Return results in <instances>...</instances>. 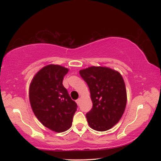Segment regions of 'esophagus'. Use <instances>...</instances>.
<instances>
[{"label":"esophagus","instance_id":"34e87169","mask_svg":"<svg viewBox=\"0 0 161 161\" xmlns=\"http://www.w3.org/2000/svg\"><path fill=\"white\" fill-rule=\"evenodd\" d=\"M76 102H77V104H80V102H81V99H78L77 101H76Z\"/></svg>","mask_w":161,"mask_h":161}]
</instances>
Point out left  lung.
I'll return each mask as SVG.
<instances>
[{"label": "left lung", "mask_w": 161, "mask_h": 161, "mask_svg": "<svg viewBox=\"0 0 161 161\" xmlns=\"http://www.w3.org/2000/svg\"><path fill=\"white\" fill-rule=\"evenodd\" d=\"M89 88L92 108L86 114L92 129L105 131L116 125L126 108L127 96L124 79L119 72L106 67H90L80 71Z\"/></svg>", "instance_id": "1"}]
</instances>
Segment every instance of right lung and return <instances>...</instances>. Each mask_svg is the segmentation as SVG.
<instances>
[{"label":"right lung","instance_id":"obj_1","mask_svg":"<svg viewBox=\"0 0 161 161\" xmlns=\"http://www.w3.org/2000/svg\"><path fill=\"white\" fill-rule=\"evenodd\" d=\"M69 69L58 64L42 67L29 88L32 109L43 126L61 133L72 126L77 105L62 84Z\"/></svg>","mask_w":161,"mask_h":161}]
</instances>
